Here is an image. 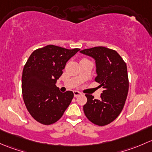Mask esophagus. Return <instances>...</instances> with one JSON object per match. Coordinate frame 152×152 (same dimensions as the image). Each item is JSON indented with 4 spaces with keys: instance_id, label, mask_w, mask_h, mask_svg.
<instances>
[{
    "instance_id": "1",
    "label": "esophagus",
    "mask_w": 152,
    "mask_h": 152,
    "mask_svg": "<svg viewBox=\"0 0 152 152\" xmlns=\"http://www.w3.org/2000/svg\"><path fill=\"white\" fill-rule=\"evenodd\" d=\"M81 94V93L78 91H74V96H78Z\"/></svg>"
}]
</instances>
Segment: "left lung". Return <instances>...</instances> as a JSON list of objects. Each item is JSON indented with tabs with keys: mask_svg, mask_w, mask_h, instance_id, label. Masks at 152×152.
Masks as SVG:
<instances>
[{
	"mask_svg": "<svg viewBox=\"0 0 152 152\" xmlns=\"http://www.w3.org/2000/svg\"><path fill=\"white\" fill-rule=\"evenodd\" d=\"M80 53L94 59L97 75L94 80L104 89L99 99L86 94L84 113L92 123L107 125L118 116L127 96L129 80L126 63L116 51L104 47H95Z\"/></svg>",
	"mask_w": 152,
	"mask_h": 152,
	"instance_id": "1",
	"label": "left lung"
}]
</instances>
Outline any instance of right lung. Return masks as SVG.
<instances>
[{
	"instance_id": "1",
	"label": "right lung",
	"mask_w": 152,
	"mask_h": 152,
	"mask_svg": "<svg viewBox=\"0 0 152 152\" xmlns=\"http://www.w3.org/2000/svg\"><path fill=\"white\" fill-rule=\"evenodd\" d=\"M80 49L48 45L31 53L23 71V100L31 116L38 122L52 124L60 119L74 94L62 93L56 86L66 62Z\"/></svg>"
}]
</instances>
